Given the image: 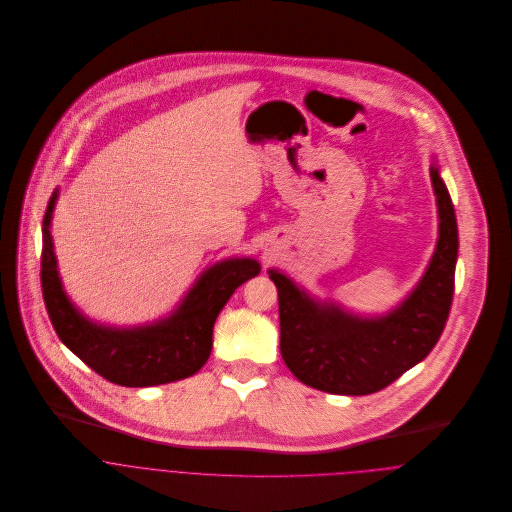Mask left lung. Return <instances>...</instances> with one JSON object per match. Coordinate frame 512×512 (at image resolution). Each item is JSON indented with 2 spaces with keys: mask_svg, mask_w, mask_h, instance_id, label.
<instances>
[{
  "mask_svg": "<svg viewBox=\"0 0 512 512\" xmlns=\"http://www.w3.org/2000/svg\"><path fill=\"white\" fill-rule=\"evenodd\" d=\"M430 179L438 207L436 249L420 281L388 313H354L311 295L279 269L267 271L279 293L281 358L305 386L339 396L374 394L436 346L454 295L458 227L436 156Z\"/></svg>",
  "mask_w": 512,
  "mask_h": 512,
  "instance_id": "1",
  "label": "left lung"
}]
</instances>
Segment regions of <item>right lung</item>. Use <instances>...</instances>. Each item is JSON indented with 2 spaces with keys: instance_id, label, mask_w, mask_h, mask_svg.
Listing matches in <instances>:
<instances>
[{
  "instance_id": "obj_1",
  "label": "right lung",
  "mask_w": 512,
  "mask_h": 512,
  "mask_svg": "<svg viewBox=\"0 0 512 512\" xmlns=\"http://www.w3.org/2000/svg\"><path fill=\"white\" fill-rule=\"evenodd\" d=\"M60 191L50 197L42 225V293L62 344L112 384L148 388L197 374L213 350L217 315L239 285L259 275L251 257H229L207 267L168 315L142 325L116 327L84 315L64 291L52 241Z\"/></svg>"
}]
</instances>
